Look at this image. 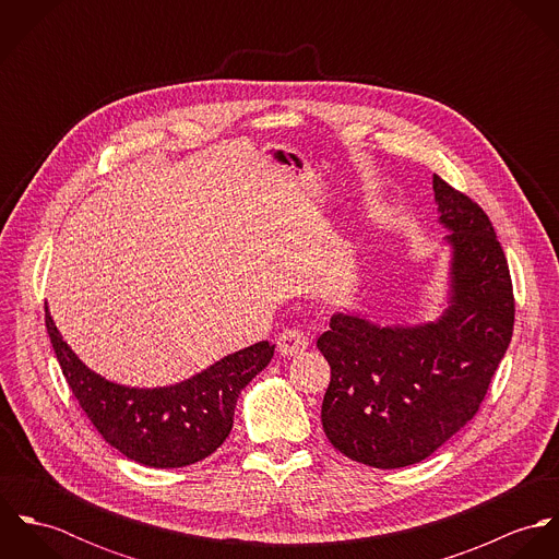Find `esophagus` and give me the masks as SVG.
Here are the masks:
<instances>
[{
	"instance_id": "1",
	"label": "esophagus",
	"mask_w": 559,
	"mask_h": 559,
	"mask_svg": "<svg viewBox=\"0 0 559 559\" xmlns=\"http://www.w3.org/2000/svg\"><path fill=\"white\" fill-rule=\"evenodd\" d=\"M308 346H310L308 333L301 331V329H297V326H290V329L282 331L280 337H277V348H280V353L286 355V357L299 355V353H304Z\"/></svg>"
}]
</instances>
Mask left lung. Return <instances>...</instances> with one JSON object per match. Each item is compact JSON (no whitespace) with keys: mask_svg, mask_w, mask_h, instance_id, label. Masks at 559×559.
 Listing matches in <instances>:
<instances>
[{"mask_svg":"<svg viewBox=\"0 0 559 559\" xmlns=\"http://www.w3.org/2000/svg\"><path fill=\"white\" fill-rule=\"evenodd\" d=\"M432 187L452 230V306L437 322L396 329L335 314L317 342L331 366L324 435L377 469L428 459L478 413L514 329L512 277L488 215L437 174Z\"/></svg>","mask_w":559,"mask_h":559,"instance_id":"1","label":"left lung"}]
</instances>
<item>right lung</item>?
Segmentation results:
<instances>
[{
  "mask_svg": "<svg viewBox=\"0 0 559 559\" xmlns=\"http://www.w3.org/2000/svg\"><path fill=\"white\" fill-rule=\"evenodd\" d=\"M45 326L62 374L94 428L127 459L157 469L193 465L226 441L240 390L271 361L275 348L255 342L185 383L135 390L87 370L49 312Z\"/></svg>",
  "mask_w": 559,
  "mask_h": 559,
  "instance_id": "add662e5",
  "label": "right lung"
}]
</instances>
